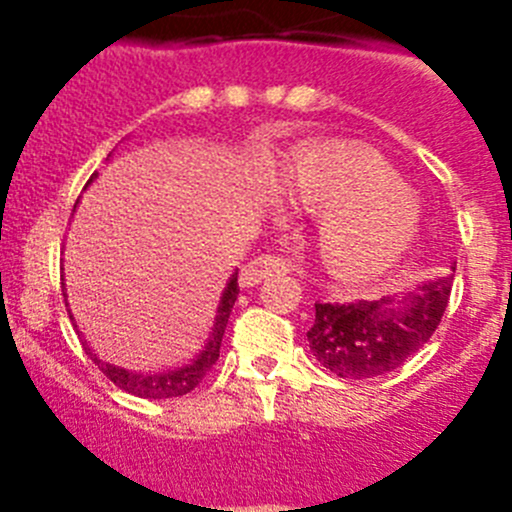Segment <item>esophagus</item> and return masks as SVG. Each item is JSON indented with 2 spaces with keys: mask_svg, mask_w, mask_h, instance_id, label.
I'll list each match as a JSON object with an SVG mask.
<instances>
[{
  "mask_svg": "<svg viewBox=\"0 0 512 512\" xmlns=\"http://www.w3.org/2000/svg\"><path fill=\"white\" fill-rule=\"evenodd\" d=\"M287 272V262L282 257L275 255H260L255 260L247 262L245 267L240 270V285L242 287H255L260 285L262 280L272 275H285Z\"/></svg>",
  "mask_w": 512,
  "mask_h": 512,
  "instance_id": "1",
  "label": "esophagus"
}]
</instances>
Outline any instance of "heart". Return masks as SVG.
<instances>
[{
  "instance_id": "heart-1",
  "label": "heart",
  "mask_w": 512,
  "mask_h": 512,
  "mask_svg": "<svg viewBox=\"0 0 512 512\" xmlns=\"http://www.w3.org/2000/svg\"><path fill=\"white\" fill-rule=\"evenodd\" d=\"M277 190L294 208L322 215L317 257L342 282H366L389 270L418 230V208L401 175L349 143L299 148L282 168Z\"/></svg>"
}]
</instances>
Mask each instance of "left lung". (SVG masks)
Returning <instances> with one entry per match:
<instances>
[{
  "label": "left lung",
  "mask_w": 512,
  "mask_h": 512,
  "mask_svg": "<svg viewBox=\"0 0 512 512\" xmlns=\"http://www.w3.org/2000/svg\"><path fill=\"white\" fill-rule=\"evenodd\" d=\"M453 272L416 285L411 292L374 302H317L309 349L319 364L342 379H374L399 369L441 324L451 297Z\"/></svg>",
  "instance_id": "obj_1"
}]
</instances>
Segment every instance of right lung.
I'll list each match as a JSON object with an SVG mask.
<instances>
[{
	"label": "right lung",
	"mask_w": 512,
	"mask_h": 512,
	"mask_svg": "<svg viewBox=\"0 0 512 512\" xmlns=\"http://www.w3.org/2000/svg\"><path fill=\"white\" fill-rule=\"evenodd\" d=\"M94 178H96V173L91 175V180ZM237 292H240V287H237V272H232L223 297H220L218 314H215L213 332H210L208 344H205L203 352L195 356L190 364L180 366V369H168V371H160V374H138V371H128V369H121V366L106 364V361L98 359V356L94 354V349H89V344L84 342L86 354L91 356V361H94L98 369H101L103 374H106L108 379L118 386V389L128 391V394H133V396H141V399H175V396L188 394V391H193L195 386L203 381V376L208 374V371L213 369L215 361H218L220 344H223L227 319H230L232 304H235ZM69 317L74 319V314L69 312Z\"/></svg>",
	"instance_id": "1"
}]
</instances>
